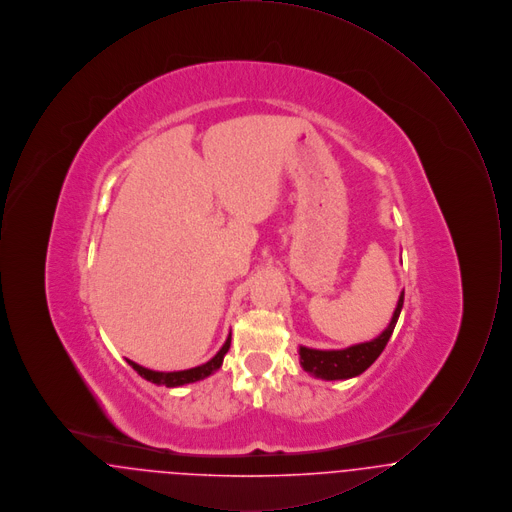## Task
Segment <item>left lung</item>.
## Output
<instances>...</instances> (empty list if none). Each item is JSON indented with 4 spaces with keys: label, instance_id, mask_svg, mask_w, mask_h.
<instances>
[{
    "label": "left lung",
    "instance_id": "8db88e82",
    "mask_svg": "<svg viewBox=\"0 0 512 512\" xmlns=\"http://www.w3.org/2000/svg\"><path fill=\"white\" fill-rule=\"evenodd\" d=\"M403 299H405V292H401L399 295L390 326L376 340L351 345V347L340 349V351H318V349H309V347H299L301 366L322 380H347V378L363 374L366 368L380 357V353L388 345L393 328L397 324V318L403 309Z\"/></svg>",
    "mask_w": 512,
    "mask_h": 512
}]
</instances>
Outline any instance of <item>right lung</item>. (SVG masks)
Segmentation results:
<instances>
[{"label":"right lung","mask_w":512,"mask_h":512,"mask_svg":"<svg viewBox=\"0 0 512 512\" xmlns=\"http://www.w3.org/2000/svg\"><path fill=\"white\" fill-rule=\"evenodd\" d=\"M228 349H230V336H228V340L224 341V345L220 347L219 353L209 363L195 366V368H190V370H178V372H155V370H149V368H144V366L136 365L134 361H128V359L126 361L140 376H144L149 382H153L157 386L176 388V386H184V384H192V382H197V380H203L209 374H213L222 365V359H224Z\"/></svg>","instance_id":"obj_1"}]
</instances>
